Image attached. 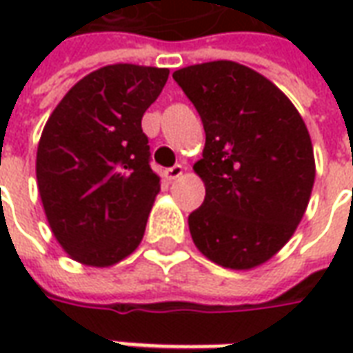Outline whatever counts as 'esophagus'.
Returning <instances> with one entry per match:
<instances>
[{"label":"esophagus","instance_id":"1","mask_svg":"<svg viewBox=\"0 0 353 353\" xmlns=\"http://www.w3.org/2000/svg\"><path fill=\"white\" fill-rule=\"evenodd\" d=\"M183 166H181V164H174V166H172V168H168V170H164V176H166V179H170V181H172V179H177V177L181 176V174H183Z\"/></svg>","mask_w":353,"mask_h":353}]
</instances>
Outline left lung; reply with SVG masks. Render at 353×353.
<instances>
[{
	"instance_id": "obj_1",
	"label": "left lung",
	"mask_w": 353,
	"mask_h": 353,
	"mask_svg": "<svg viewBox=\"0 0 353 353\" xmlns=\"http://www.w3.org/2000/svg\"><path fill=\"white\" fill-rule=\"evenodd\" d=\"M174 81L206 132L194 164L206 196L189 215L192 242L225 268H253L288 244L306 212L316 177L310 134L288 96L242 64L189 65Z\"/></svg>"
}]
</instances>
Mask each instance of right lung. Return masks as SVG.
<instances>
[{"mask_svg":"<svg viewBox=\"0 0 353 353\" xmlns=\"http://www.w3.org/2000/svg\"><path fill=\"white\" fill-rule=\"evenodd\" d=\"M166 68L113 64L65 94L43 128L37 185L54 236L73 259L115 265L141 242L161 179L141 117Z\"/></svg>","mask_w":353,"mask_h":353,"instance_id":"add662e5","label":"right lung"}]
</instances>
